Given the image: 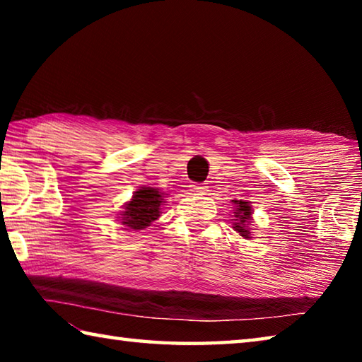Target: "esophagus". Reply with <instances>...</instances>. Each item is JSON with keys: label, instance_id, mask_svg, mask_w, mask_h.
Masks as SVG:
<instances>
[{"label": "esophagus", "instance_id": "1", "mask_svg": "<svg viewBox=\"0 0 362 362\" xmlns=\"http://www.w3.org/2000/svg\"><path fill=\"white\" fill-rule=\"evenodd\" d=\"M192 192L194 194H204L207 192V187L204 183H194V185H192Z\"/></svg>", "mask_w": 362, "mask_h": 362}]
</instances>
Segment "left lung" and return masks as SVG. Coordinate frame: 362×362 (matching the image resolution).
I'll return each mask as SVG.
<instances>
[{"label": "left lung", "mask_w": 362, "mask_h": 362, "mask_svg": "<svg viewBox=\"0 0 362 362\" xmlns=\"http://www.w3.org/2000/svg\"><path fill=\"white\" fill-rule=\"evenodd\" d=\"M235 204H238L236 212H235V217H236L238 222L233 223V225H235L233 228L240 233L241 236L250 238V231L247 228V225L250 223V220H252V217H250V216H252V207H250L249 203H246V201H235Z\"/></svg>", "instance_id": "8db88e82"}]
</instances>
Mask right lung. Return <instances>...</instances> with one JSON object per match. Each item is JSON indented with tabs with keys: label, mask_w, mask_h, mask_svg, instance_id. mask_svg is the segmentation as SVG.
<instances>
[{
	"label": "right lung",
	"mask_w": 362,
	"mask_h": 362,
	"mask_svg": "<svg viewBox=\"0 0 362 362\" xmlns=\"http://www.w3.org/2000/svg\"><path fill=\"white\" fill-rule=\"evenodd\" d=\"M163 194L158 188L140 187L126 204L124 212L121 214V223L126 226L124 230L139 231L155 222L161 214V204L164 203Z\"/></svg>",
	"instance_id": "1"
}]
</instances>
